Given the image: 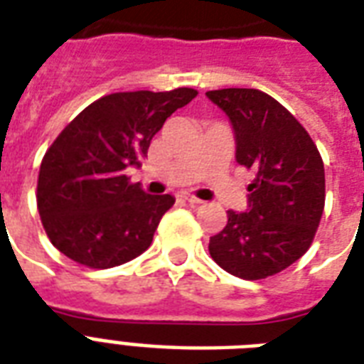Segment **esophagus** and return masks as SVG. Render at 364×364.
I'll list each match as a JSON object with an SVG mask.
<instances>
[{
    "instance_id": "esophagus-1",
    "label": "esophagus",
    "mask_w": 364,
    "mask_h": 364,
    "mask_svg": "<svg viewBox=\"0 0 364 364\" xmlns=\"http://www.w3.org/2000/svg\"><path fill=\"white\" fill-rule=\"evenodd\" d=\"M182 199L190 203V205H199V203H203L201 199H199V197L191 196V193H184V196H182Z\"/></svg>"
}]
</instances>
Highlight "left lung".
I'll return each mask as SVG.
<instances>
[{
    "label": "left lung",
    "mask_w": 364,
    "mask_h": 364,
    "mask_svg": "<svg viewBox=\"0 0 364 364\" xmlns=\"http://www.w3.org/2000/svg\"><path fill=\"white\" fill-rule=\"evenodd\" d=\"M207 97L232 121L237 163L255 171L249 210H228L208 252L235 277H272L314 243L325 208V165L300 121L266 92L218 89Z\"/></svg>",
    "instance_id": "1"
}]
</instances>
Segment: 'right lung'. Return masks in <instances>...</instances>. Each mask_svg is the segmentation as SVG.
Listing matches in <instances>:
<instances>
[{
    "instance_id": "1",
    "label": "right lung",
    "mask_w": 364,
    "mask_h": 364,
    "mask_svg": "<svg viewBox=\"0 0 364 364\" xmlns=\"http://www.w3.org/2000/svg\"><path fill=\"white\" fill-rule=\"evenodd\" d=\"M196 89L112 92L89 104L45 151L38 210L45 233L81 266L108 269L148 249L174 197L148 196L125 174L140 165L167 117Z\"/></svg>"
}]
</instances>
